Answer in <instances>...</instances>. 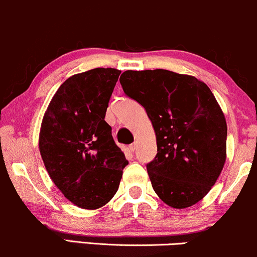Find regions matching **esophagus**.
Returning <instances> with one entry per match:
<instances>
[{
    "label": "esophagus",
    "instance_id": "1",
    "mask_svg": "<svg viewBox=\"0 0 257 257\" xmlns=\"http://www.w3.org/2000/svg\"><path fill=\"white\" fill-rule=\"evenodd\" d=\"M137 146H138V144H137V142H134V144L129 145L128 150H129V151H131V152H132V153H134V152H135V150H137Z\"/></svg>",
    "mask_w": 257,
    "mask_h": 257
}]
</instances>
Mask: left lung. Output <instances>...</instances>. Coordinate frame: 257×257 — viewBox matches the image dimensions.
Segmentation results:
<instances>
[{"label": "left lung", "mask_w": 257, "mask_h": 257, "mask_svg": "<svg viewBox=\"0 0 257 257\" xmlns=\"http://www.w3.org/2000/svg\"><path fill=\"white\" fill-rule=\"evenodd\" d=\"M119 82L156 133L158 153L147 164L154 191L174 208L195 205L226 160L227 125L217 99L205 82L165 69L126 70Z\"/></svg>", "instance_id": "8db88e82"}]
</instances>
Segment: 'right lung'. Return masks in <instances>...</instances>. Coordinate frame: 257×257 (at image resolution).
<instances>
[{
  "mask_svg": "<svg viewBox=\"0 0 257 257\" xmlns=\"http://www.w3.org/2000/svg\"><path fill=\"white\" fill-rule=\"evenodd\" d=\"M119 74L95 68L70 76L42 120L39 151L46 171L62 194L83 209L106 205L128 165L104 119Z\"/></svg>",
  "mask_w": 257,
  "mask_h": 257,
  "instance_id": "obj_1",
  "label": "right lung"
}]
</instances>
